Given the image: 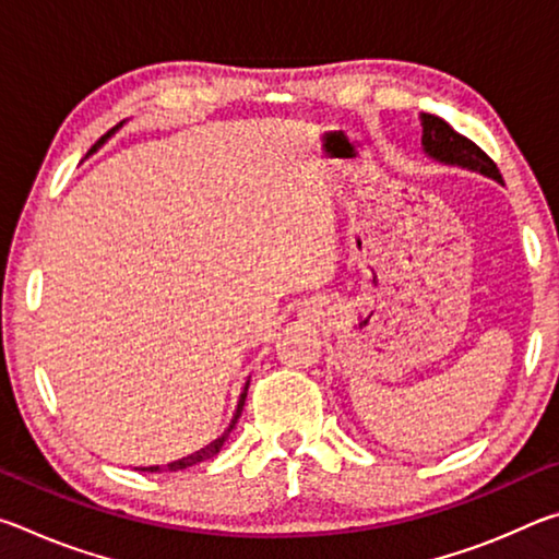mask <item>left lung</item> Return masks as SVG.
<instances>
[{"label": "left lung", "mask_w": 559, "mask_h": 559, "mask_svg": "<svg viewBox=\"0 0 559 559\" xmlns=\"http://www.w3.org/2000/svg\"><path fill=\"white\" fill-rule=\"evenodd\" d=\"M419 122H421V150L424 155L433 159V163L471 169V173H478L484 177L496 179V182H503V177H500L493 159H490L476 143H471L468 138L459 135L447 120L431 116V112H419Z\"/></svg>", "instance_id": "8db88e82"}]
</instances>
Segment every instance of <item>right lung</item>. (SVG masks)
I'll use <instances>...</instances> for the list:
<instances>
[{
  "mask_svg": "<svg viewBox=\"0 0 559 559\" xmlns=\"http://www.w3.org/2000/svg\"><path fill=\"white\" fill-rule=\"evenodd\" d=\"M122 122H126V120H122ZM122 122H120V126L112 128L110 132H106V135H103V138L98 140V143L91 147V153H96V150H98L103 143H108V138L116 135V132L122 128ZM91 153H88V155H91ZM246 392H249V382L243 384V392H241V396H239V404H236V412H234V416H231V424H229V427H226V431L222 433L219 439H214L212 443H206L204 449L194 451V453H189V456H185V459L167 463V466H143L140 471H150V473H157V471H182V468L194 466V463H202V461H210V459H214L216 453H219V449L224 447V441L229 439V433H231V429L236 427V421H239V416H241V412H243V404H246Z\"/></svg>",
  "mask_w": 559,
  "mask_h": 559,
  "instance_id": "obj_1",
  "label": "right lung"
}]
</instances>
